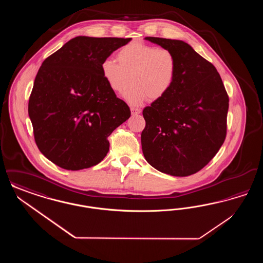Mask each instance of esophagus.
Returning a JSON list of instances; mask_svg holds the SVG:
<instances>
[{
  "label": "esophagus",
  "instance_id": "obj_1",
  "mask_svg": "<svg viewBox=\"0 0 263 263\" xmlns=\"http://www.w3.org/2000/svg\"><path fill=\"white\" fill-rule=\"evenodd\" d=\"M130 109H131V113H132V115H138V114H140V113H141V110H140L139 108H136V107H131Z\"/></svg>",
  "mask_w": 263,
  "mask_h": 263
}]
</instances>
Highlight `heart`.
Wrapping results in <instances>:
<instances>
[{
  "label": "heart",
  "instance_id": "1",
  "mask_svg": "<svg viewBox=\"0 0 263 263\" xmlns=\"http://www.w3.org/2000/svg\"><path fill=\"white\" fill-rule=\"evenodd\" d=\"M116 59L118 63L109 58L101 62V75L114 93H122L132 84L125 93L132 104L162 100L174 87L177 60L167 48L132 41L117 51Z\"/></svg>",
  "mask_w": 263,
  "mask_h": 263
}]
</instances>
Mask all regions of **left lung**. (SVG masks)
Here are the masks:
<instances>
[{"label":"left lung","mask_w":263,"mask_h":263,"mask_svg":"<svg viewBox=\"0 0 263 263\" xmlns=\"http://www.w3.org/2000/svg\"><path fill=\"white\" fill-rule=\"evenodd\" d=\"M174 52L177 74L162 100L143 110L145 159L174 176L196 174L220 150L227 135L229 96L217 69L184 41L146 37Z\"/></svg>","instance_id":"1"}]
</instances>
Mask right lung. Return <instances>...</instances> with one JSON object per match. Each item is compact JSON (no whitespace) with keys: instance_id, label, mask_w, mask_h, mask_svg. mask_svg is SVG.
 <instances>
[{"instance_id":"obj_1","label":"right lung","mask_w":263,"mask_h":263,"mask_svg":"<svg viewBox=\"0 0 263 263\" xmlns=\"http://www.w3.org/2000/svg\"><path fill=\"white\" fill-rule=\"evenodd\" d=\"M130 40L77 36L42 63L28 115L38 149L52 163L79 171L106 156L109 135L131 111L107 86L100 65Z\"/></svg>"}]
</instances>
